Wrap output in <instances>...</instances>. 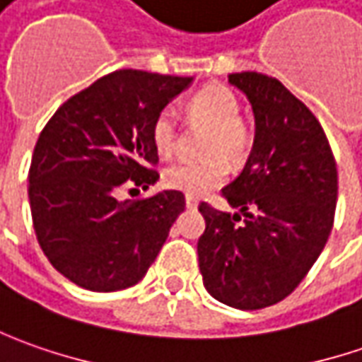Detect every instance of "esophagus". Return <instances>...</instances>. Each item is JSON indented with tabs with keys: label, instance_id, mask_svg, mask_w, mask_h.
<instances>
[{
	"label": "esophagus",
	"instance_id": "34e87169",
	"mask_svg": "<svg viewBox=\"0 0 362 362\" xmlns=\"http://www.w3.org/2000/svg\"><path fill=\"white\" fill-rule=\"evenodd\" d=\"M186 206H188V208H196V206H198V198L188 194V196H186Z\"/></svg>",
	"mask_w": 362,
	"mask_h": 362
}]
</instances>
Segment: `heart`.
<instances>
[{"mask_svg":"<svg viewBox=\"0 0 362 362\" xmlns=\"http://www.w3.org/2000/svg\"><path fill=\"white\" fill-rule=\"evenodd\" d=\"M190 112L196 118L212 124L204 160H178L164 170V184L172 190L200 196L210 192L228 178V162H240L248 150L250 134L240 119V102L226 86H206L190 100ZM150 138L160 156H172L178 142V119L172 107H162L152 126Z\"/></svg>","mask_w":362,"mask_h":362,"instance_id":"1","label":"heart"}]
</instances>
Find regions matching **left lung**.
Instances as JSON below:
<instances>
[{
    "instance_id": "left-lung-1",
    "label": "left lung",
    "mask_w": 362,
    "mask_h": 362,
    "mask_svg": "<svg viewBox=\"0 0 362 362\" xmlns=\"http://www.w3.org/2000/svg\"><path fill=\"white\" fill-rule=\"evenodd\" d=\"M255 112V144L222 196L240 214L200 202L198 264L208 293L258 310L286 298L317 262L334 222L339 176L315 114L276 78L230 74Z\"/></svg>"
}]
</instances>
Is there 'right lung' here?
Returning a JSON list of instances; mask_svg holds the SVG:
<instances>
[{
  "label": "right lung",
  "instance_id": "right-lung-1",
  "mask_svg": "<svg viewBox=\"0 0 362 362\" xmlns=\"http://www.w3.org/2000/svg\"><path fill=\"white\" fill-rule=\"evenodd\" d=\"M192 78L118 69L71 95L33 148V230L57 272L86 291L134 286L186 208L180 190L122 200L160 178L152 119Z\"/></svg>",
  "mask_w": 362,
  "mask_h": 362
}]
</instances>
